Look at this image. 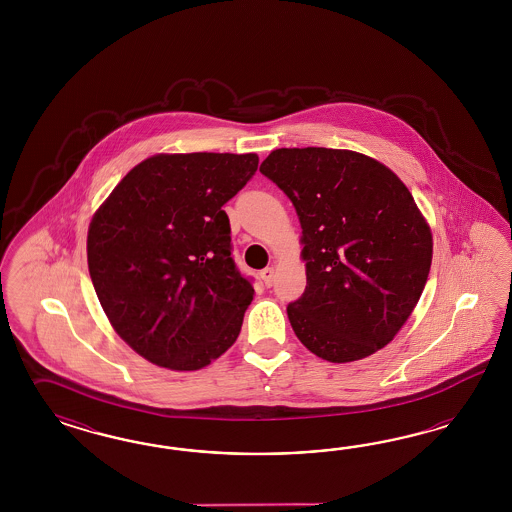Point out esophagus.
I'll list each match as a JSON object with an SVG mask.
<instances>
[{"label":"esophagus","instance_id":"34e87169","mask_svg":"<svg viewBox=\"0 0 512 512\" xmlns=\"http://www.w3.org/2000/svg\"><path fill=\"white\" fill-rule=\"evenodd\" d=\"M274 278H276V272H274V268H272V266H268V268L261 270V279H263V283L266 287H270V285H272Z\"/></svg>","mask_w":512,"mask_h":512}]
</instances>
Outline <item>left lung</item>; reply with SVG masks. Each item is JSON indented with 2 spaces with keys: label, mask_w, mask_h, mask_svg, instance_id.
<instances>
[{
  "label": "left lung",
  "mask_w": 512,
  "mask_h": 512,
  "mask_svg": "<svg viewBox=\"0 0 512 512\" xmlns=\"http://www.w3.org/2000/svg\"><path fill=\"white\" fill-rule=\"evenodd\" d=\"M302 227L306 291L287 315L313 355L370 357L400 332L424 291L432 233L402 180L351 150L279 148L261 165Z\"/></svg>",
  "instance_id": "1"
}]
</instances>
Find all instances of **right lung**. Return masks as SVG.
I'll use <instances>...</instances> for the list:
<instances>
[{"label": "right lung", "mask_w": 512, "mask_h": 512, "mask_svg": "<svg viewBox=\"0 0 512 512\" xmlns=\"http://www.w3.org/2000/svg\"><path fill=\"white\" fill-rule=\"evenodd\" d=\"M257 165V154L154 155L95 212L93 289L118 336L152 364L201 370L238 338L255 291L221 206Z\"/></svg>", "instance_id": "add662e5"}]
</instances>
